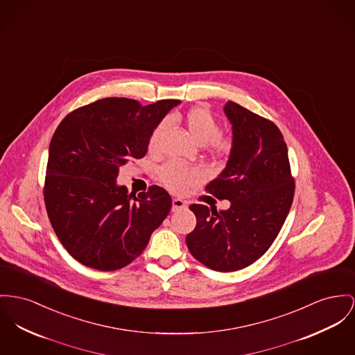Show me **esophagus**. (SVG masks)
<instances>
[{"label": "esophagus", "mask_w": 355, "mask_h": 355, "mask_svg": "<svg viewBox=\"0 0 355 355\" xmlns=\"http://www.w3.org/2000/svg\"><path fill=\"white\" fill-rule=\"evenodd\" d=\"M187 207V203L179 198H175L172 200V211H179V210H183Z\"/></svg>", "instance_id": "1"}]
</instances>
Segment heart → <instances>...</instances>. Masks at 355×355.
<instances>
[{
    "mask_svg": "<svg viewBox=\"0 0 355 355\" xmlns=\"http://www.w3.org/2000/svg\"><path fill=\"white\" fill-rule=\"evenodd\" d=\"M186 123L191 137L199 145H207L215 156L227 157L233 150V140L230 137H220V125L213 114L202 107L189 110L186 116ZM168 121H162L152 132L149 139V152L156 153L160 150L162 140L164 137ZM202 179V172L196 168L182 166L179 163H169L162 171V182L172 192L182 193L189 186L198 183Z\"/></svg>",
    "mask_w": 355,
    "mask_h": 355,
    "instance_id": "heart-1",
    "label": "heart"
}]
</instances>
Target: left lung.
Masks as SVG:
<instances>
[{
    "label": "left lung",
    "mask_w": 355,
    "mask_h": 355,
    "mask_svg": "<svg viewBox=\"0 0 355 355\" xmlns=\"http://www.w3.org/2000/svg\"><path fill=\"white\" fill-rule=\"evenodd\" d=\"M223 112L232 123L233 150L225 169L206 186L230 200L216 211L191 205L196 227L186 236L189 253L207 268L234 272L270 248L289 213L295 182L280 129L269 119L229 101Z\"/></svg>",
    "instance_id": "left-lung-1"
}]
</instances>
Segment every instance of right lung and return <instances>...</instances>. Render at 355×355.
<instances>
[{"label": "right lung", "mask_w": 355, "mask_h": 355, "mask_svg": "<svg viewBox=\"0 0 355 355\" xmlns=\"http://www.w3.org/2000/svg\"><path fill=\"white\" fill-rule=\"evenodd\" d=\"M179 103L103 98L59 123L48 150L44 202L75 260L98 270L121 269L141 254L166 219L172 206L166 189L150 186L133 198L117 178L122 166L146 155L153 129Z\"/></svg>", "instance_id": "1"}]
</instances>
